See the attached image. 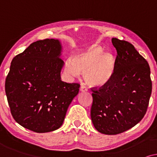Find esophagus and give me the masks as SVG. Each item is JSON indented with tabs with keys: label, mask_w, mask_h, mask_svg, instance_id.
I'll return each instance as SVG.
<instances>
[{
	"label": "esophagus",
	"mask_w": 157,
	"mask_h": 157,
	"mask_svg": "<svg viewBox=\"0 0 157 157\" xmlns=\"http://www.w3.org/2000/svg\"><path fill=\"white\" fill-rule=\"evenodd\" d=\"M80 90L81 92H87V87H85V86H83V85H82V86L80 87Z\"/></svg>",
	"instance_id": "obj_1"
}]
</instances>
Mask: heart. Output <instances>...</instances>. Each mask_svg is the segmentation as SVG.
Wrapping results in <instances>:
<instances>
[{
  "instance_id": "obj_1",
  "label": "heart",
  "mask_w": 157,
  "mask_h": 157,
  "mask_svg": "<svg viewBox=\"0 0 157 157\" xmlns=\"http://www.w3.org/2000/svg\"><path fill=\"white\" fill-rule=\"evenodd\" d=\"M115 70V60L111 54H103V49L93 46L84 53L77 54L65 62L64 71L70 77H77L84 73V79L90 85L101 87L111 80Z\"/></svg>"
}]
</instances>
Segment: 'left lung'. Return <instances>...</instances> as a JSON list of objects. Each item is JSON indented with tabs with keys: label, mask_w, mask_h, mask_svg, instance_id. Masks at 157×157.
<instances>
[{
	"label": "left lung",
	"mask_w": 157,
	"mask_h": 157,
	"mask_svg": "<svg viewBox=\"0 0 157 157\" xmlns=\"http://www.w3.org/2000/svg\"><path fill=\"white\" fill-rule=\"evenodd\" d=\"M117 51L111 80L92 88L91 120L100 133L116 135L136 126L147 110L151 94L150 67L134 46L112 39Z\"/></svg>",
	"instance_id": "1"
}]
</instances>
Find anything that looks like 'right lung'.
Returning a JSON list of instances; mask_svg holds the SVG:
<instances>
[{
  "label": "right lung",
  "mask_w": 157,
  "mask_h": 157,
  "mask_svg": "<svg viewBox=\"0 0 157 157\" xmlns=\"http://www.w3.org/2000/svg\"><path fill=\"white\" fill-rule=\"evenodd\" d=\"M62 44L46 39L31 44L16 55L6 77L5 90L16 122L36 133L57 130L79 93L80 84L61 80Z\"/></svg>",
  "instance_id": "obj_1"
}]
</instances>
